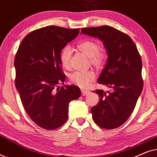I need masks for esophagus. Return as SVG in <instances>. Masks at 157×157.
Segmentation results:
<instances>
[{"label":"esophagus","mask_w":157,"mask_h":157,"mask_svg":"<svg viewBox=\"0 0 157 157\" xmlns=\"http://www.w3.org/2000/svg\"><path fill=\"white\" fill-rule=\"evenodd\" d=\"M81 94H82L83 96H86L90 93L89 91H88V90H86V89H81Z\"/></svg>","instance_id":"1"}]
</instances>
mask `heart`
Masks as SVG:
<instances>
[{"mask_svg":"<svg viewBox=\"0 0 157 157\" xmlns=\"http://www.w3.org/2000/svg\"><path fill=\"white\" fill-rule=\"evenodd\" d=\"M78 49L81 52L89 57L91 65L96 68L103 67L106 63L107 55L106 51L100 49L99 44L97 41L91 39L84 40L78 46ZM72 50L69 46H66L61 50L60 54V60L62 66L66 68L71 67ZM96 75L93 71H74L70 75L71 83L81 88H87L91 83L95 80Z\"/></svg>","mask_w":157,"mask_h":157,"instance_id":"b5f03b06","label":"heart"}]
</instances>
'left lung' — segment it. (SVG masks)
<instances>
[{"instance_id": "8db88e82", "label": "left lung", "mask_w": 157, "mask_h": 157, "mask_svg": "<svg viewBox=\"0 0 157 157\" xmlns=\"http://www.w3.org/2000/svg\"><path fill=\"white\" fill-rule=\"evenodd\" d=\"M81 33L100 38L108 54L97 82L111 91H94L100 98L91 109L92 117L105 129L118 128L132 114L143 89L141 56L127 34L111 26L83 28Z\"/></svg>"}]
</instances>
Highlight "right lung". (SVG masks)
I'll use <instances>...</instances> for the list:
<instances>
[{
    "label": "right lung",
    "mask_w": 157,
    "mask_h": 157,
    "mask_svg": "<svg viewBox=\"0 0 157 157\" xmlns=\"http://www.w3.org/2000/svg\"><path fill=\"white\" fill-rule=\"evenodd\" d=\"M80 29L50 25L31 31L16 54L15 84L25 111L36 124L53 130L68 119V105L81 96L79 87L64 85L60 54Z\"/></svg>",
    "instance_id": "1"
}]
</instances>
